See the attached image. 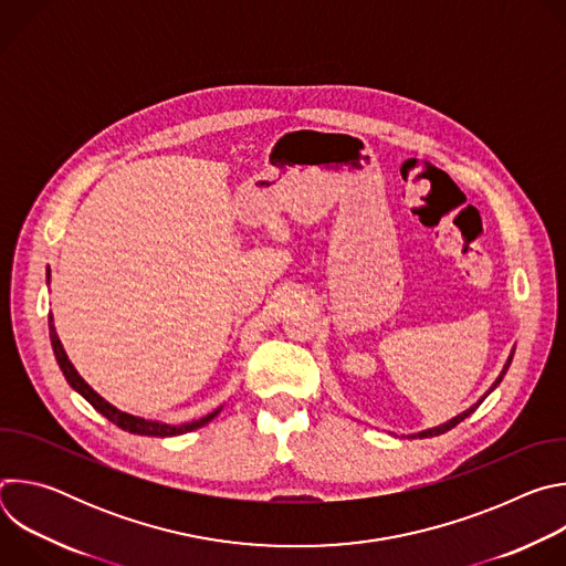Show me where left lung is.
<instances>
[{
	"mask_svg": "<svg viewBox=\"0 0 566 566\" xmlns=\"http://www.w3.org/2000/svg\"><path fill=\"white\" fill-rule=\"evenodd\" d=\"M513 354H515V347L511 349V354H509V358H506V363H504V367H502V371H500V376L495 378V382L489 387V391L486 394H483L476 402H472V406L468 408V410H463L461 415H457V417H452L450 421H446V423H441V426H434V428H428V430H421V432H417V434H410V439H428V437H439V434H443V432H448V430H452L457 423H461L463 419H468L479 406H481V402H483V398H486L500 382H502V378L506 376V371H509V367H511V360H513Z\"/></svg>",
	"mask_w": 566,
	"mask_h": 566,
	"instance_id": "left-lung-1",
	"label": "left lung"
}]
</instances>
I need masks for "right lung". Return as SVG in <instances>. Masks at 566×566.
Returning a JSON list of instances; mask_svg holds the SVG:
<instances>
[{"label": "right lung", "mask_w": 566, "mask_h": 566, "mask_svg": "<svg viewBox=\"0 0 566 566\" xmlns=\"http://www.w3.org/2000/svg\"><path fill=\"white\" fill-rule=\"evenodd\" d=\"M49 277H51V271H46V282H49ZM49 338H51V347H53L55 360H57V365H60V369H62L66 382H69L80 396H83L87 402H92V406H94L103 417H107L114 426H118V428L125 430V432L140 434V437H177V434H186V432H192V430H197V428L210 423V421L221 412V408H223V406H221V408L212 410L210 415H206V417H201V419H197V421L179 423V426H175V423H164V421H154V419H143V417H134V415L123 412V410H118L116 406H112L109 400H105L83 376L77 374V369H75L73 363L69 360V356H66V352H64V347H62V343H60V338H57V332H55L53 315H51V313H49Z\"/></svg>", "instance_id": "right-lung-1"}]
</instances>
